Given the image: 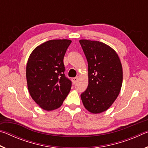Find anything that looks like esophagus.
Wrapping results in <instances>:
<instances>
[{"mask_svg":"<svg viewBox=\"0 0 148 148\" xmlns=\"http://www.w3.org/2000/svg\"><path fill=\"white\" fill-rule=\"evenodd\" d=\"M77 80H78V77H72V83L74 84H75L77 82Z\"/></svg>","mask_w":148,"mask_h":148,"instance_id":"obj_1","label":"esophagus"}]
</instances>
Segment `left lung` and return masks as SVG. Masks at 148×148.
Listing matches in <instances>:
<instances>
[{
	"mask_svg": "<svg viewBox=\"0 0 148 148\" xmlns=\"http://www.w3.org/2000/svg\"><path fill=\"white\" fill-rule=\"evenodd\" d=\"M88 62L89 84L81 94L84 106L93 114L106 111L119 95L123 82L121 61L116 52L99 41L80 40Z\"/></svg>",
	"mask_w": 148,
	"mask_h": 148,
	"instance_id": "left-lung-1",
	"label": "left lung"
}]
</instances>
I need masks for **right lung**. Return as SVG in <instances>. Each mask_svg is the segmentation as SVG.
Instances as JSON below:
<instances>
[{"mask_svg":"<svg viewBox=\"0 0 148 148\" xmlns=\"http://www.w3.org/2000/svg\"><path fill=\"white\" fill-rule=\"evenodd\" d=\"M71 40H51L32 52L26 69L27 86L32 99L47 111L61 106L72 82L65 76L64 56Z\"/></svg>","mask_w":148,"mask_h":148,"instance_id":"1","label":"right lung"}]
</instances>
